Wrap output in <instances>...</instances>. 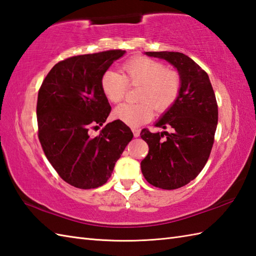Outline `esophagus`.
<instances>
[{
    "label": "esophagus",
    "mask_w": 256,
    "mask_h": 256,
    "mask_svg": "<svg viewBox=\"0 0 256 256\" xmlns=\"http://www.w3.org/2000/svg\"><path fill=\"white\" fill-rule=\"evenodd\" d=\"M132 131H133V134H134L135 138L140 136V130H138V128H132Z\"/></svg>",
    "instance_id": "34e87169"
}]
</instances>
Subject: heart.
<instances>
[{"mask_svg": "<svg viewBox=\"0 0 256 256\" xmlns=\"http://www.w3.org/2000/svg\"><path fill=\"white\" fill-rule=\"evenodd\" d=\"M122 74L106 72L101 78V90L112 103L121 101L128 86H140V102L123 103L113 111V116L130 126L148 122L156 112L167 111L179 96L182 81L175 70L167 69L164 64L154 59L136 57L121 67Z\"/></svg>", "mask_w": 256, "mask_h": 256, "instance_id": "b5f03b06", "label": "heart"}]
</instances>
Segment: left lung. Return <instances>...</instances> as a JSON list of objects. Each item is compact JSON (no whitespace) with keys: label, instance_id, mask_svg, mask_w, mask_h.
<instances>
[{"label":"left lung","instance_id":"8db88e82","mask_svg":"<svg viewBox=\"0 0 256 256\" xmlns=\"http://www.w3.org/2000/svg\"><path fill=\"white\" fill-rule=\"evenodd\" d=\"M165 59L178 70L182 86L175 103L155 126L172 132H140L148 154L140 162L143 176L150 184L172 190L189 184L208 160L218 124V104L208 74L192 58L177 52H146Z\"/></svg>","mask_w":256,"mask_h":256}]
</instances>
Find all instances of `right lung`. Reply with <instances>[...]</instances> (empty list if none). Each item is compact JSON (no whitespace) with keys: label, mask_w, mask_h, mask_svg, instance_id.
Instances as JSON below:
<instances>
[{"label":"right lung","mask_w":256,"mask_h":256,"mask_svg":"<svg viewBox=\"0 0 256 256\" xmlns=\"http://www.w3.org/2000/svg\"><path fill=\"white\" fill-rule=\"evenodd\" d=\"M125 50L79 55L59 62L42 81L37 98L38 138L42 150L64 182L80 189L102 186L133 133L116 120L96 138L90 128L106 121L111 106L101 78Z\"/></svg>","instance_id":"add662e5"}]
</instances>
